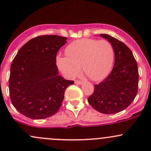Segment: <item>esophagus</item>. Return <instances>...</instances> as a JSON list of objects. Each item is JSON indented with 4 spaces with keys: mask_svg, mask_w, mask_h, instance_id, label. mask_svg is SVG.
Here are the masks:
<instances>
[{
    "mask_svg": "<svg viewBox=\"0 0 151 151\" xmlns=\"http://www.w3.org/2000/svg\"><path fill=\"white\" fill-rule=\"evenodd\" d=\"M75 84H77V85H82L83 84V82L80 81V80H75Z\"/></svg>",
    "mask_w": 151,
    "mask_h": 151,
    "instance_id": "1",
    "label": "esophagus"
}]
</instances>
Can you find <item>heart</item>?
I'll list each match as a JSON object with an SVG mask.
<instances>
[{
    "label": "heart",
    "mask_w": 151,
    "mask_h": 151,
    "mask_svg": "<svg viewBox=\"0 0 151 151\" xmlns=\"http://www.w3.org/2000/svg\"><path fill=\"white\" fill-rule=\"evenodd\" d=\"M66 57H58L57 63L67 77L72 78L83 68L91 80L104 78L113 64V46L106 40L82 39L74 41L66 48Z\"/></svg>",
    "instance_id": "1"
}]
</instances>
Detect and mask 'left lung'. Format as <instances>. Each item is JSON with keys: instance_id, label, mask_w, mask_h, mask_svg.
Segmentation results:
<instances>
[{"instance_id": "1", "label": "left lung", "mask_w": 151, "mask_h": 151, "mask_svg": "<svg viewBox=\"0 0 151 151\" xmlns=\"http://www.w3.org/2000/svg\"><path fill=\"white\" fill-rule=\"evenodd\" d=\"M113 46L115 63L110 74L94 85L88 103L98 112L115 114L126 109L136 97L139 72L132 52L124 43L107 34H100Z\"/></svg>"}]
</instances>
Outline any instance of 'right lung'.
<instances>
[{"label":"right lung","instance_id":"obj_1","mask_svg":"<svg viewBox=\"0 0 151 151\" xmlns=\"http://www.w3.org/2000/svg\"><path fill=\"white\" fill-rule=\"evenodd\" d=\"M66 37L44 35L30 39L18 51L11 65V101L21 114L44 119L58 111L67 87L74 84L58 75L56 55Z\"/></svg>","mask_w":151,"mask_h":151}]
</instances>
